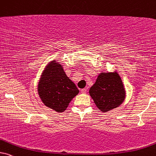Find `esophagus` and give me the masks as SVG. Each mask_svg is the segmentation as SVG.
<instances>
[{"mask_svg": "<svg viewBox=\"0 0 156 156\" xmlns=\"http://www.w3.org/2000/svg\"><path fill=\"white\" fill-rule=\"evenodd\" d=\"M87 90L86 88H84V89H82V90H81V92H82V94H85V93L87 92Z\"/></svg>", "mask_w": 156, "mask_h": 156, "instance_id": "1", "label": "esophagus"}]
</instances>
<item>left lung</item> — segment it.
Listing matches in <instances>:
<instances>
[{
	"mask_svg": "<svg viewBox=\"0 0 156 156\" xmlns=\"http://www.w3.org/2000/svg\"><path fill=\"white\" fill-rule=\"evenodd\" d=\"M89 93L101 112H108L118 108L126 98V91L118 70L101 72Z\"/></svg>",
	"mask_w": 156,
	"mask_h": 156,
	"instance_id": "obj_1",
	"label": "left lung"
}]
</instances>
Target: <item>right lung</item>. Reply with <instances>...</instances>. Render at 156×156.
Returning a JSON list of instances; mask_svg holds the SVG:
<instances>
[{
  "mask_svg": "<svg viewBox=\"0 0 156 156\" xmlns=\"http://www.w3.org/2000/svg\"><path fill=\"white\" fill-rule=\"evenodd\" d=\"M37 91L44 105L56 112H63L80 92L56 58L48 62L42 72Z\"/></svg>",
  "mask_w": 156,
  "mask_h": 156,
  "instance_id": "right-lung-1",
  "label": "right lung"
}]
</instances>
